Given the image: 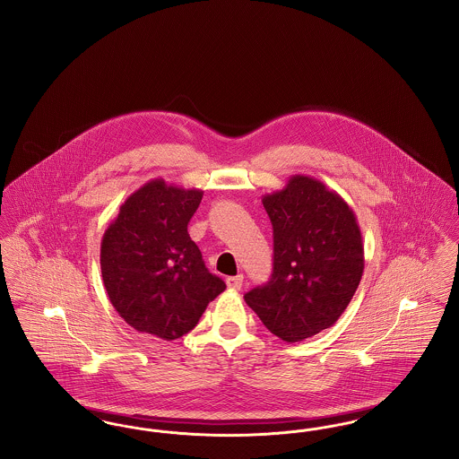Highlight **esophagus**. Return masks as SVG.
<instances>
[{
  "instance_id": "obj_1",
  "label": "esophagus",
  "mask_w": 459,
  "mask_h": 459,
  "mask_svg": "<svg viewBox=\"0 0 459 459\" xmlns=\"http://www.w3.org/2000/svg\"><path fill=\"white\" fill-rule=\"evenodd\" d=\"M242 282H244V277L242 275H236V277H229L227 279V285L232 289V290H240V287H242Z\"/></svg>"
}]
</instances>
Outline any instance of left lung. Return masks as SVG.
I'll list each match as a JSON object with an SVG mask.
<instances>
[{"instance_id": "8db88e82", "label": "left lung", "mask_w": 459, "mask_h": 459, "mask_svg": "<svg viewBox=\"0 0 459 459\" xmlns=\"http://www.w3.org/2000/svg\"><path fill=\"white\" fill-rule=\"evenodd\" d=\"M273 227V272L244 294L263 325L285 342L332 327L365 270L361 230L350 204L309 175L263 196Z\"/></svg>"}]
</instances>
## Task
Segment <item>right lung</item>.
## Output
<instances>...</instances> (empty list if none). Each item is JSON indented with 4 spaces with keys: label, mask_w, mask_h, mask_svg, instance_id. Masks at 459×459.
<instances>
[{
    "label": "right lung",
    "mask_w": 459,
    "mask_h": 459,
    "mask_svg": "<svg viewBox=\"0 0 459 459\" xmlns=\"http://www.w3.org/2000/svg\"><path fill=\"white\" fill-rule=\"evenodd\" d=\"M201 197V189L153 178L124 201L103 234L100 262L109 303L137 332L178 339L225 290L187 232Z\"/></svg>",
    "instance_id": "add662e5"
}]
</instances>
